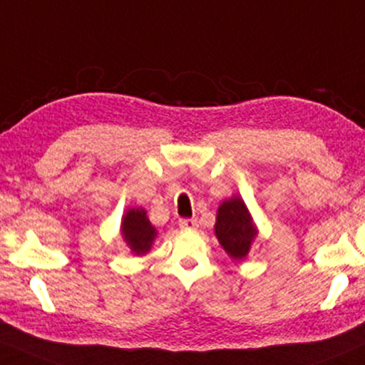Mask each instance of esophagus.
<instances>
[{"instance_id": "obj_1", "label": "esophagus", "mask_w": 365, "mask_h": 365, "mask_svg": "<svg viewBox=\"0 0 365 365\" xmlns=\"http://www.w3.org/2000/svg\"><path fill=\"white\" fill-rule=\"evenodd\" d=\"M178 226L182 227V230H197V227H199V222H197V219H180Z\"/></svg>"}]
</instances>
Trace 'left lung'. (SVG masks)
<instances>
[{
    "label": "left lung",
    "instance_id": "left-lung-1",
    "mask_svg": "<svg viewBox=\"0 0 365 365\" xmlns=\"http://www.w3.org/2000/svg\"><path fill=\"white\" fill-rule=\"evenodd\" d=\"M214 231L221 247L235 260L247 257L258 235L252 214L240 197H231L219 205Z\"/></svg>",
    "mask_w": 365,
    "mask_h": 365
}]
</instances>
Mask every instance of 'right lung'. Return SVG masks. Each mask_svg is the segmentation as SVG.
I'll return each mask as SVG.
<instances>
[{
	"label": "right lung",
	"mask_w": 365,
	"mask_h": 365,
	"mask_svg": "<svg viewBox=\"0 0 365 365\" xmlns=\"http://www.w3.org/2000/svg\"><path fill=\"white\" fill-rule=\"evenodd\" d=\"M122 236L134 255H146L158 236L156 227L149 222L143 207L129 209L122 217Z\"/></svg>",
	"instance_id": "right-lung-1"
}]
</instances>
